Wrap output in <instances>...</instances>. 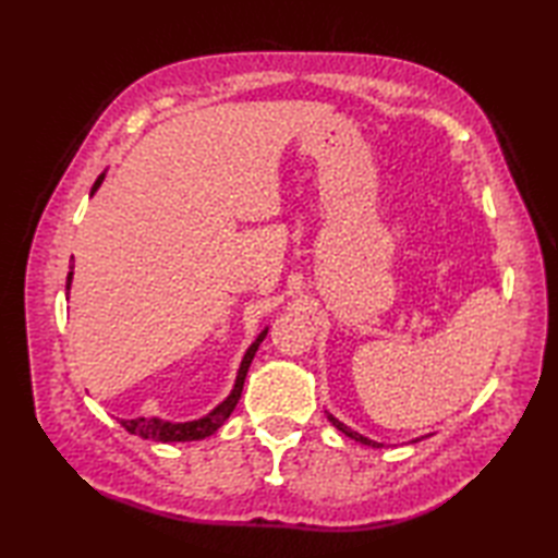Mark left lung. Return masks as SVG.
Instances as JSON below:
<instances>
[{
  "mask_svg": "<svg viewBox=\"0 0 558 558\" xmlns=\"http://www.w3.org/2000/svg\"><path fill=\"white\" fill-rule=\"evenodd\" d=\"M328 420H330V424H333V426H336V429H340V432H342V434H345V436L354 438V441H360V444H364V446H374V448H381V444H376V441H372V438H366V436H362V434H357V432H352V429H350V426H345V424H342L340 420H336V417H333V414H328Z\"/></svg>",
  "mask_w": 558,
  "mask_h": 558,
  "instance_id": "obj_1",
  "label": "left lung"
}]
</instances>
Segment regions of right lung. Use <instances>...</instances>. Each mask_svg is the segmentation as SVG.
Returning <instances> with one entry per match:
<instances>
[{"instance_id": "1", "label": "right lung", "mask_w": 558, "mask_h": 558, "mask_svg": "<svg viewBox=\"0 0 558 558\" xmlns=\"http://www.w3.org/2000/svg\"><path fill=\"white\" fill-rule=\"evenodd\" d=\"M102 177H105V174H100L98 180H96V184H93V192H96V189L100 186ZM93 192H90V194H93ZM71 276H74V272L69 270V276H66V290H69V286H71ZM266 333H268V328L256 338V342H252V348L246 350L244 360H242V366H240V374H236V381H234V388H232V393L228 396V400H222L216 410H213L210 414H206V417L194 420V422H184V424H172V422H162V420L136 417V420H122V426H124V429H126L129 434H136V436H141V438H153V441H162V444H168V441H198V438H206V436H210V434H216V432L220 429V426L225 424V420H228L230 414H232L236 402H240L242 388H244V378H246V372H248V364H252L254 354H256V350H258V342L266 338Z\"/></svg>"}]
</instances>
